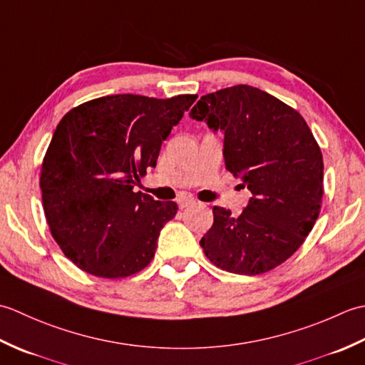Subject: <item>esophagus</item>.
<instances>
[{
    "label": "esophagus",
    "instance_id": "obj_1",
    "mask_svg": "<svg viewBox=\"0 0 365 365\" xmlns=\"http://www.w3.org/2000/svg\"><path fill=\"white\" fill-rule=\"evenodd\" d=\"M177 204H178V207H180V208H187L190 205H195L196 200L192 199V197H190V196H180V197L177 199Z\"/></svg>",
    "mask_w": 365,
    "mask_h": 365
}]
</instances>
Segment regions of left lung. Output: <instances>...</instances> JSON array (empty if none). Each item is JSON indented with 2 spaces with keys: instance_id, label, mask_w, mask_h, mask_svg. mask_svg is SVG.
I'll list each match as a JSON object with an SVG mask.
<instances>
[{
  "instance_id": "left-lung-1",
  "label": "left lung",
  "mask_w": 365,
  "mask_h": 365,
  "mask_svg": "<svg viewBox=\"0 0 365 365\" xmlns=\"http://www.w3.org/2000/svg\"><path fill=\"white\" fill-rule=\"evenodd\" d=\"M190 115L224 131L226 168L252 195L237 218L215 207L200 246L221 269L267 273L298 251L319 218L320 147L297 110L247 84L200 97Z\"/></svg>"
}]
</instances>
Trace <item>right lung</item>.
<instances>
[{"instance_id": "right-lung-1", "label": "right lung", "mask_w": 365, "mask_h": 365, "mask_svg": "<svg viewBox=\"0 0 365 365\" xmlns=\"http://www.w3.org/2000/svg\"><path fill=\"white\" fill-rule=\"evenodd\" d=\"M196 98L106 96L61 119L42 163V204L53 238L76 267L120 279L152 262L177 204L135 187Z\"/></svg>"}]
</instances>
